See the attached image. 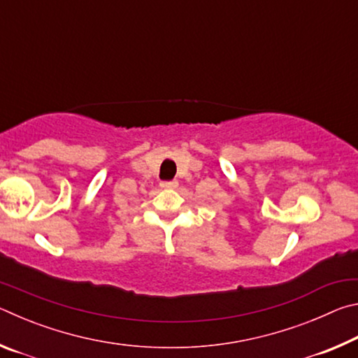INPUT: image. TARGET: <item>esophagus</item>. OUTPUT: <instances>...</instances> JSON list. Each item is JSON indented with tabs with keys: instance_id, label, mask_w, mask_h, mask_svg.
<instances>
[{
	"instance_id": "obj_1",
	"label": "esophagus",
	"mask_w": 358,
	"mask_h": 358,
	"mask_svg": "<svg viewBox=\"0 0 358 358\" xmlns=\"http://www.w3.org/2000/svg\"><path fill=\"white\" fill-rule=\"evenodd\" d=\"M178 186V181L177 180H172V181H161V187H166V189H175V187Z\"/></svg>"
}]
</instances>
